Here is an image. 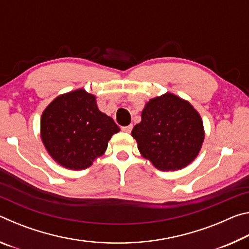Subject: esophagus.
<instances>
[{"mask_svg": "<svg viewBox=\"0 0 249 249\" xmlns=\"http://www.w3.org/2000/svg\"><path fill=\"white\" fill-rule=\"evenodd\" d=\"M132 129H133L132 124L127 125V126H123V127H122V130H123V132H125V133H130V132H132Z\"/></svg>", "mask_w": 249, "mask_h": 249, "instance_id": "1", "label": "esophagus"}]
</instances>
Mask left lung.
Here are the masks:
<instances>
[{
  "label": "left lung",
  "instance_id": "8db88e82",
  "mask_svg": "<svg viewBox=\"0 0 249 249\" xmlns=\"http://www.w3.org/2000/svg\"><path fill=\"white\" fill-rule=\"evenodd\" d=\"M132 136L142 157L162 171L181 169L195 159L204 140L201 116L192 105L172 93L151 99Z\"/></svg>",
  "mask_w": 249,
  "mask_h": 249
}]
</instances>
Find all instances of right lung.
Listing matches in <instances>:
<instances>
[{"label": "right lung", "instance_id": "add662e5", "mask_svg": "<svg viewBox=\"0 0 249 249\" xmlns=\"http://www.w3.org/2000/svg\"><path fill=\"white\" fill-rule=\"evenodd\" d=\"M120 127L98 108L95 96L79 89L59 95L41 115L40 133L46 149L59 165L86 169L107 148Z\"/></svg>", "mask_w": 249, "mask_h": 249}]
</instances>
